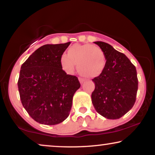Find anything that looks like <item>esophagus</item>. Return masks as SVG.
Instances as JSON below:
<instances>
[{"instance_id": "obj_1", "label": "esophagus", "mask_w": 155, "mask_h": 155, "mask_svg": "<svg viewBox=\"0 0 155 155\" xmlns=\"http://www.w3.org/2000/svg\"><path fill=\"white\" fill-rule=\"evenodd\" d=\"M78 79H79V81H80V83H81V84H82V83H83V82H84V80L83 79V78H78Z\"/></svg>"}]
</instances>
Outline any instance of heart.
I'll use <instances>...</instances> for the list:
<instances>
[{
  "mask_svg": "<svg viewBox=\"0 0 155 155\" xmlns=\"http://www.w3.org/2000/svg\"><path fill=\"white\" fill-rule=\"evenodd\" d=\"M62 68L71 73L77 65L78 73L84 77L94 78L103 73L107 66V58L99 46L92 44H75L68 50L67 55L60 58Z\"/></svg>",
  "mask_w": 155,
  "mask_h": 155,
  "instance_id": "1",
  "label": "heart"
}]
</instances>
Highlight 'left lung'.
<instances>
[{"label": "left lung", "instance_id": "1", "mask_svg": "<svg viewBox=\"0 0 155 155\" xmlns=\"http://www.w3.org/2000/svg\"><path fill=\"white\" fill-rule=\"evenodd\" d=\"M107 58L104 71L92 81V101L97 113L118 119L132 109L136 100L138 80L135 66L126 55L103 41H96Z\"/></svg>", "mask_w": 155, "mask_h": 155}]
</instances>
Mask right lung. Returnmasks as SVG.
<instances>
[{
  "label": "right lung",
  "instance_id": "1",
  "mask_svg": "<svg viewBox=\"0 0 155 155\" xmlns=\"http://www.w3.org/2000/svg\"><path fill=\"white\" fill-rule=\"evenodd\" d=\"M71 42L46 44L35 51L21 66L18 82L20 100L35 121L56 125L69 116L78 78L67 75L60 63Z\"/></svg>",
  "mask_w": 155,
  "mask_h": 155
}]
</instances>
